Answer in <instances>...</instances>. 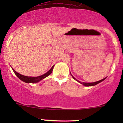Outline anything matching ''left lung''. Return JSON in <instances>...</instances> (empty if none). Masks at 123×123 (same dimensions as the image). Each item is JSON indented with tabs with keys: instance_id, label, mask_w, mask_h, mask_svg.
Instances as JSON below:
<instances>
[{
	"instance_id": "left-lung-1",
	"label": "left lung",
	"mask_w": 123,
	"mask_h": 123,
	"mask_svg": "<svg viewBox=\"0 0 123 123\" xmlns=\"http://www.w3.org/2000/svg\"><path fill=\"white\" fill-rule=\"evenodd\" d=\"M72 77H73V78L74 79V80H76V81H77L78 82H79V83H80L82 84V85H83L84 86H95V85H97V84H98V83H99L102 82V81H104V80H105V79H106V78H104V79H102V80H99V81H96V82H94V83H81L80 81H78V80H77L76 79H75V78H74V77L73 76V75H72Z\"/></svg>"
}]
</instances>
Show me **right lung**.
I'll list each match as a JSON object with an SVG mask.
<instances>
[{
	"label": "right lung",
	"instance_id": "1",
	"mask_svg": "<svg viewBox=\"0 0 123 123\" xmlns=\"http://www.w3.org/2000/svg\"><path fill=\"white\" fill-rule=\"evenodd\" d=\"M54 67V65L50 69V70L48 71L46 73L43 74L42 75H40V76H38V77L25 76V75H22V74H20L19 73H17V72L15 71L13 68H12V69H13V72H14V73L15 74V75H17V76L21 80H22V81H24V82L27 83H37L38 81H41L42 80L44 79V78L48 77V75H50V74L52 73V72Z\"/></svg>",
	"mask_w": 123,
	"mask_h": 123
}]
</instances>
